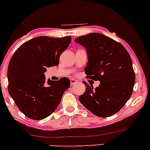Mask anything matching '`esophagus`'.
Segmentation results:
<instances>
[{"instance_id": "1", "label": "esophagus", "mask_w": 150, "mask_h": 150, "mask_svg": "<svg viewBox=\"0 0 150 150\" xmlns=\"http://www.w3.org/2000/svg\"><path fill=\"white\" fill-rule=\"evenodd\" d=\"M70 85H71V86L75 85V84L78 82L77 80H75V79H70Z\"/></svg>"}]
</instances>
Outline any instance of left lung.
<instances>
[{
	"label": "left lung",
	"mask_w": 150,
	"mask_h": 150,
	"mask_svg": "<svg viewBox=\"0 0 150 150\" xmlns=\"http://www.w3.org/2000/svg\"><path fill=\"white\" fill-rule=\"evenodd\" d=\"M75 42L87 49V78L100 81L94 89L85 82L86 90L79 100L95 116H112L124 106L133 91L135 75L130 55L121 44L100 33L80 36Z\"/></svg>",
	"instance_id": "left-lung-1"
}]
</instances>
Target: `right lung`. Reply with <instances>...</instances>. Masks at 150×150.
<instances>
[{
	"label": "right lung",
	"mask_w": 150,
	"mask_h": 150,
	"mask_svg": "<svg viewBox=\"0 0 150 150\" xmlns=\"http://www.w3.org/2000/svg\"><path fill=\"white\" fill-rule=\"evenodd\" d=\"M71 37H38L22 44L13 53L8 68V92L20 111L33 120L49 116L61 102L70 82L62 77L45 82L46 68L58 66L60 56Z\"/></svg>",
	"instance_id": "1"
}]
</instances>
